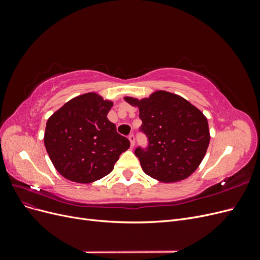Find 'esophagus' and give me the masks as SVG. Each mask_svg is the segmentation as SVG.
Wrapping results in <instances>:
<instances>
[{"mask_svg":"<svg viewBox=\"0 0 260 260\" xmlns=\"http://www.w3.org/2000/svg\"><path fill=\"white\" fill-rule=\"evenodd\" d=\"M129 140H130V143H131V147L135 146V143H136L135 133H130V135H129Z\"/></svg>","mask_w":260,"mask_h":260,"instance_id":"34e87169","label":"esophagus"}]
</instances>
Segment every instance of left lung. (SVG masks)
I'll return each mask as SVG.
<instances>
[{"instance_id": "1", "label": "left lung", "mask_w": 260, "mask_h": 260, "mask_svg": "<svg viewBox=\"0 0 260 260\" xmlns=\"http://www.w3.org/2000/svg\"><path fill=\"white\" fill-rule=\"evenodd\" d=\"M124 100L140 111L139 131L147 144L139 145L135 154L145 174L162 182L191 176L205 156L210 139L207 119L200 109L166 91L141 101Z\"/></svg>"}]
</instances>
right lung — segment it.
Here are the masks:
<instances>
[{
    "label": "right lung",
    "instance_id": "1",
    "mask_svg": "<svg viewBox=\"0 0 260 260\" xmlns=\"http://www.w3.org/2000/svg\"><path fill=\"white\" fill-rule=\"evenodd\" d=\"M112 102L96 93L77 96L46 122L44 145L59 174L78 183H90L111 174L130 141L107 119Z\"/></svg>",
    "mask_w": 260,
    "mask_h": 260
}]
</instances>
